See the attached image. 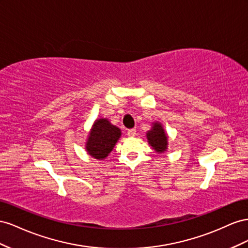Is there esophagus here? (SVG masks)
<instances>
[{
    "mask_svg": "<svg viewBox=\"0 0 248 248\" xmlns=\"http://www.w3.org/2000/svg\"><path fill=\"white\" fill-rule=\"evenodd\" d=\"M136 135V129H130L128 130V136L129 137H134Z\"/></svg>",
    "mask_w": 248,
    "mask_h": 248,
    "instance_id": "obj_1",
    "label": "esophagus"
}]
</instances>
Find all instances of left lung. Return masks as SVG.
I'll use <instances>...</instances> for the list:
<instances>
[{
	"instance_id": "obj_1",
	"label": "left lung",
	"mask_w": 248,
	"mask_h": 248,
	"mask_svg": "<svg viewBox=\"0 0 248 248\" xmlns=\"http://www.w3.org/2000/svg\"><path fill=\"white\" fill-rule=\"evenodd\" d=\"M147 142L155 153L163 154L168 148V136L165 132L163 124L159 122L152 124L151 130L146 132Z\"/></svg>"
}]
</instances>
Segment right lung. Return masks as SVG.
<instances>
[{"label": "right lung", "instance_id": "right-lung-1", "mask_svg": "<svg viewBox=\"0 0 248 248\" xmlns=\"http://www.w3.org/2000/svg\"><path fill=\"white\" fill-rule=\"evenodd\" d=\"M122 136V130L112 124L107 118H97L89 131L85 150L91 157L104 160L114 148Z\"/></svg>", "mask_w": 248, "mask_h": 248}]
</instances>
